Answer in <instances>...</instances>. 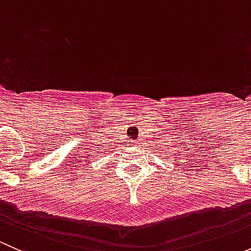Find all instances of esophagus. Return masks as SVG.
I'll use <instances>...</instances> for the list:
<instances>
[{
  "label": "esophagus",
  "mask_w": 251,
  "mask_h": 251,
  "mask_svg": "<svg viewBox=\"0 0 251 251\" xmlns=\"http://www.w3.org/2000/svg\"><path fill=\"white\" fill-rule=\"evenodd\" d=\"M136 143H137V142H132V143H131V146H136Z\"/></svg>",
  "instance_id": "34e87169"
}]
</instances>
